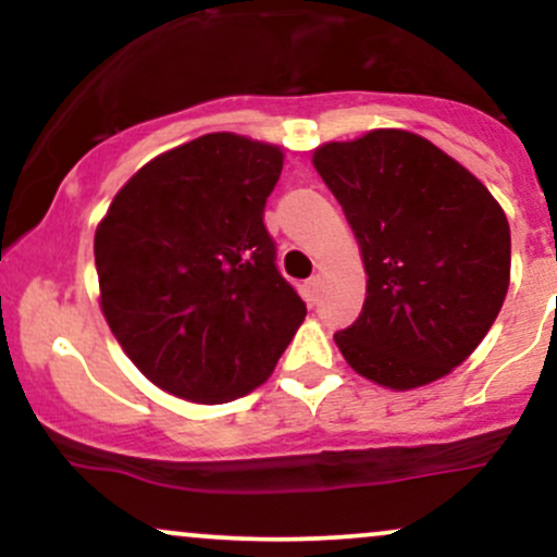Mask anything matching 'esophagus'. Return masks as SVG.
I'll return each instance as SVG.
<instances>
[{"instance_id": "esophagus-1", "label": "esophagus", "mask_w": 557, "mask_h": 557, "mask_svg": "<svg viewBox=\"0 0 557 557\" xmlns=\"http://www.w3.org/2000/svg\"><path fill=\"white\" fill-rule=\"evenodd\" d=\"M300 290H304V298L309 300V304H317V298H319V277L306 280Z\"/></svg>"}]
</instances>
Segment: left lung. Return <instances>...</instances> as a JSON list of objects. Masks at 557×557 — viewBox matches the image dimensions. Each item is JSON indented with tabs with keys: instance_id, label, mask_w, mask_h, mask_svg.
<instances>
[{
	"instance_id": "1",
	"label": "left lung",
	"mask_w": 557,
	"mask_h": 557,
	"mask_svg": "<svg viewBox=\"0 0 557 557\" xmlns=\"http://www.w3.org/2000/svg\"><path fill=\"white\" fill-rule=\"evenodd\" d=\"M314 168L361 246L367 300L335 332L345 361L389 389L430 385L474 354L500 314L510 227L500 203L408 131L324 144Z\"/></svg>"
}]
</instances>
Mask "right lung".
Returning <instances> with one entry per match:
<instances>
[{"label":"right lung","mask_w":557,"mask_h":557,"mask_svg":"<svg viewBox=\"0 0 557 557\" xmlns=\"http://www.w3.org/2000/svg\"><path fill=\"white\" fill-rule=\"evenodd\" d=\"M277 146L209 133L151 159L96 227L101 311L177 398L227 403L272 374L306 317L264 227Z\"/></svg>","instance_id":"right-lung-1"}]
</instances>
